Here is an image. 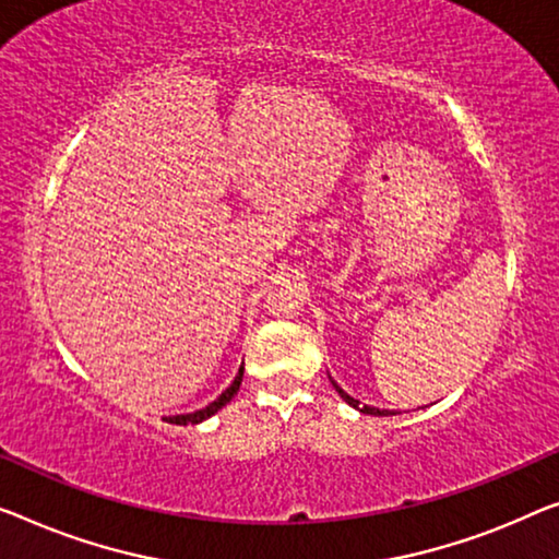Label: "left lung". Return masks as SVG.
Segmentation results:
<instances>
[{
    "mask_svg": "<svg viewBox=\"0 0 559 559\" xmlns=\"http://www.w3.org/2000/svg\"><path fill=\"white\" fill-rule=\"evenodd\" d=\"M331 384H333V386H336V381H331ZM336 391H338V394H341V399H344V402H346L348 406H354V409H361L364 414H373V416H389V414H391V412H381V409H373V406H359V402H356V399H352V396H348L344 389H338V386H336Z\"/></svg>",
    "mask_w": 559,
    "mask_h": 559,
    "instance_id": "1",
    "label": "left lung"
}]
</instances>
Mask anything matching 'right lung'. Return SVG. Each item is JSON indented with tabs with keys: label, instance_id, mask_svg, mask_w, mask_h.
<instances>
[{
	"label": "right lung",
	"instance_id": "1",
	"mask_svg": "<svg viewBox=\"0 0 559 559\" xmlns=\"http://www.w3.org/2000/svg\"><path fill=\"white\" fill-rule=\"evenodd\" d=\"M240 381H243V366H240L238 369V377H236V381H233V384L223 391V394L215 399L213 404H207L205 409H200V412H193V414H178V416H170V424H180V427H186V424H198V421H203V419H207V416H213L215 412L218 409H223V406H226L233 396H236V391L240 389Z\"/></svg>",
	"mask_w": 559,
	"mask_h": 559
}]
</instances>
